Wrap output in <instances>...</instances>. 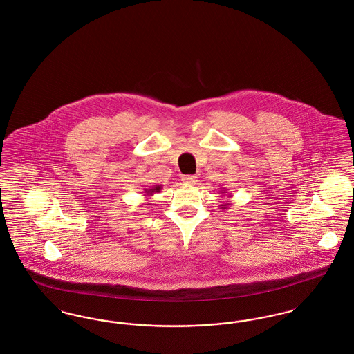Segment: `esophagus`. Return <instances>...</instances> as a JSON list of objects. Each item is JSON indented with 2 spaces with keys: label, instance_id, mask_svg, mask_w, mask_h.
Returning a JSON list of instances; mask_svg holds the SVG:
<instances>
[{
  "label": "esophagus",
  "instance_id": "1",
  "mask_svg": "<svg viewBox=\"0 0 354 354\" xmlns=\"http://www.w3.org/2000/svg\"><path fill=\"white\" fill-rule=\"evenodd\" d=\"M182 182L185 185H196L198 183V176L195 175H185L182 176Z\"/></svg>",
  "mask_w": 354,
  "mask_h": 354
}]
</instances>
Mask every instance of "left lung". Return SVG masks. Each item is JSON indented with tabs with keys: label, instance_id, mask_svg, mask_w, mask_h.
Returning a JSON list of instances; mask_svg holds the SVG:
<instances>
[{
	"label": "left lung",
	"instance_id": "8db88e82",
	"mask_svg": "<svg viewBox=\"0 0 354 354\" xmlns=\"http://www.w3.org/2000/svg\"><path fill=\"white\" fill-rule=\"evenodd\" d=\"M220 189H221V194H223V195H224V194H225V192H227V191H225V189H224V188H220ZM227 196H228V198H231V196H232V195H230V194H228V195H227ZM228 205H230V203H223V204H220V209H223V211H224V209H228Z\"/></svg>",
	"mask_w": 354,
	"mask_h": 354
}]
</instances>
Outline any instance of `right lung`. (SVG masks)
Returning <instances> with one entry per match:
<instances>
[{"instance_id": "add662e5", "label": "right lung", "mask_w": 354, "mask_h": 354, "mask_svg": "<svg viewBox=\"0 0 354 354\" xmlns=\"http://www.w3.org/2000/svg\"><path fill=\"white\" fill-rule=\"evenodd\" d=\"M160 189H162V185H153V187H150V188H145V191H143L145 195L143 196H152L153 194L160 192Z\"/></svg>"}]
</instances>
